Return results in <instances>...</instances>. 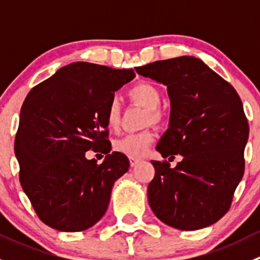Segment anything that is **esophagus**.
Returning a JSON list of instances; mask_svg holds the SVG:
<instances>
[{"label": "esophagus", "instance_id": "obj_1", "mask_svg": "<svg viewBox=\"0 0 260 260\" xmlns=\"http://www.w3.org/2000/svg\"><path fill=\"white\" fill-rule=\"evenodd\" d=\"M140 161H141V159L137 158V157H129V164H131V166H132V167H135L136 165H137Z\"/></svg>", "mask_w": 260, "mask_h": 260}]
</instances>
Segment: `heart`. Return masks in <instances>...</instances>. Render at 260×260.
<instances>
[{
  "label": "heart",
  "mask_w": 260,
  "mask_h": 260,
  "mask_svg": "<svg viewBox=\"0 0 260 260\" xmlns=\"http://www.w3.org/2000/svg\"><path fill=\"white\" fill-rule=\"evenodd\" d=\"M128 95L132 101L147 108L146 124H156L162 119L159 111L161 104V91L154 84L149 81H138L131 86ZM106 122L109 128L114 129L120 122V104L117 96H112L106 108ZM154 141V133L151 129H143L140 132L127 133L123 137L117 138L113 142L114 151L129 157H141L148 151Z\"/></svg>",
  "instance_id": "obj_1"
}]
</instances>
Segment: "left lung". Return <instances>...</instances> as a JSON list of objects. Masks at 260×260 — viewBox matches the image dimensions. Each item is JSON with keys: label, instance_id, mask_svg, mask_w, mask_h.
<instances>
[{"label": "left lung", "instance_id": "1", "mask_svg": "<svg viewBox=\"0 0 260 260\" xmlns=\"http://www.w3.org/2000/svg\"><path fill=\"white\" fill-rule=\"evenodd\" d=\"M143 77L167 85L170 127L156 149L169 162L151 161L154 177L148 203L165 224L198 230L221 219L232 206L245 169L249 124L237 90L193 56L159 60L136 68Z\"/></svg>", "mask_w": 260, "mask_h": 260}]
</instances>
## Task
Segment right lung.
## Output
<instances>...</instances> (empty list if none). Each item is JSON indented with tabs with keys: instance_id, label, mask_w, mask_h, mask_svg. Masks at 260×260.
Listing matches in <instances>:
<instances>
[{
	"instance_id": "add662e5",
	"label": "right lung",
	"mask_w": 260,
	"mask_h": 260,
	"mask_svg": "<svg viewBox=\"0 0 260 260\" xmlns=\"http://www.w3.org/2000/svg\"><path fill=\"white\" fill-rule=\"evenodd\" d=\"M133 69L73 62L30 90L15 140L20 182L39 219L60 232H81L106 214L114 181L128 171L111 152L106 108ZM89 149L107 154L86 160Z\"/></svg>"
}]
</instances>
